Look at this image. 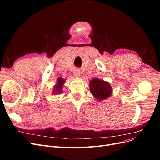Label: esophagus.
<instances>
[{
  "label": "esophagus",
  "mask_w": 160,
  "mask_h": 160,
  "mask_svg": "<svg viewBox=\"0 0 160 160\" xmlns=\"http://www.w3.org/2000/svg\"><path fill=\"white\" fill-rule=\"evenodd\" d=\"M73 74L75 77H79L80 76V71L79 70H75L73 72Z\"/></svg>",
  "instance_id": "1"
}]
</instances>
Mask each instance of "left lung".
<instances>
[{"label":"left lung","instance_id":"left-lung-1","mask_svg":"<svg viewBox=\"0 0 160 160\" xmlns=\"http://www.w3.org/2000/svg\"><path fill=\"white\" fill-rule=\"evenodd\" d=\"M89 86L91 93L99 100L107 99L111 95L112 91L109 83L99 79H92L89 83Z\"/></svg>","mask_w":160,"mask_h":160}]
</instances>
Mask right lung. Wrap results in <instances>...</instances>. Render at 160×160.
I'll return each mask as SVG.
<instances>
[{
  "instance_id": "add662e5",
  "label": "right lung",
  "mask_w": 160,
  "mask_h": 160,
  "mask_svg": "<svg viewBox=\"0 0 160 160\" xmlns=\"http://www.w3.org/2000/svg\"><path fill=\"white\" fill-rule=\"evenodd\" d=\"M64 79H62L61 77H59V79H58V81H57V84L55 86V90H54V92L55 93H60L61 91V89H62V85L64 84Z\"/></svg>"
}]
</instances>
